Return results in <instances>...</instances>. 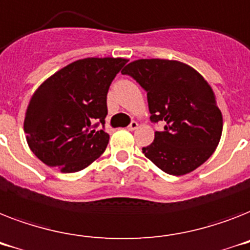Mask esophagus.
<instances>
[{
  "mask_svg": "<svg viewBox=\"0 0 250 250\" xmlns=\"http://www.w3.org/2000/svg\"><path fill=\"white\" fill-rule=\"evenodd\" d=\"M127 129H129V130H135V129H138V123H137V121H131V123L129 124V126H127Z\"/></svg>",
  "mask_w": 250,
  "mask_h": 250,
  "instance_id": "obj_1",
  "label": "esophagus"
}]
</instances>
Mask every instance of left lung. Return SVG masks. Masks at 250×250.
I'll return each instance as SVG.
<instances>
[{"mask_svg":"<svg viewBox=\"0 0 250 250\" xmlns=\"http://www.w3.org/2000/svg\"><path fill=\"white\" fill-rule=\"evenodd\" d=\"M121 73L146 90L151 121L164 123L142 148L147 159L167 174L183 175L213 155L222 135V113L199 72L182 62L139 59Z\"/></svg>","mask_w":250,"mask_h":250,"instance_id":"1","label":"left lung"}]
</instances>
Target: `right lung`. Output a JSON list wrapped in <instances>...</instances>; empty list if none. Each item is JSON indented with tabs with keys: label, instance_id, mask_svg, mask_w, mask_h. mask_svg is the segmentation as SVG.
Returning a JSON list of instances; mask_svg holds the SVG:
<instances>
[{
	"label": "right lung",
	"instance_id": "1",
	"mask_svg": "<svg viewBox=\"0 0 250 250\" xmlns=\"http://www.w3.org/2000/svg\"><path fill=\"white\" fill-rule=\"evenodd\" d=\"M123 58H85L68 64L32 95L24 133L32 152L47 167L75 173L104 152L109 85L126 64Z\"/></svg>",
	"mask_w": 250,
	"mask_h": 250
}]
</instances>
